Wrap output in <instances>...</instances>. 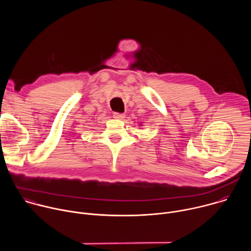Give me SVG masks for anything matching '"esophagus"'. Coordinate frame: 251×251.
<instances>
[{
  "label": "esophagus",
  "instance_id": "esophagus-1",
  "mask_svg": "<svg viewBox=\"0 0 251 251\" xmlns=\"http://www.w3.org/2000/svg\"><path fill=\"white\" fill-rule=\"evenodd\" d=\"M113 116H114V118H116V119H123V118L125 117V115H124L123 113H118V112H114V113H113Z\"/></svg>",
  "mask_w": 251,
  "mask_h": 251
}]
</instances>
